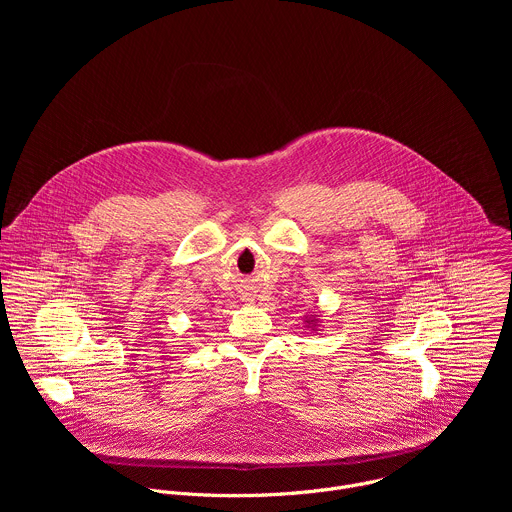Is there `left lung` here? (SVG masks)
I'll list each match as a JSON object with an SVG mask.
<instances>
[{
  "label": "left lung",
  "mask_w": 512,
  "mask_h": 512,
  "mask_svg": "<svg viewBox=\"0 0 512 512\" xmlns=\"http://www.w3.org/2000/svg\"><path fill=\"white\" fill-rule=\"evenodd\" d=\"M318 322H320V318H316V316H306V328H310L312 332L318 328Z\"/></svg>",
  "instance_id": "obj_1"
}]
</instances>
